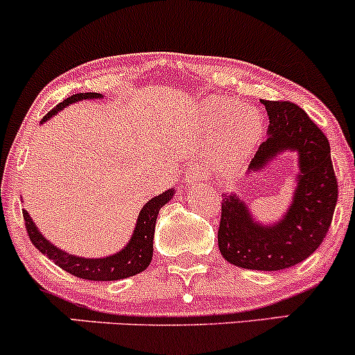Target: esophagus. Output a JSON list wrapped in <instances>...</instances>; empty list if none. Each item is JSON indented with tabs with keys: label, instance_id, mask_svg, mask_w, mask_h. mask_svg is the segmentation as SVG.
<instances>
[{
	"label": "esophagus",
	"instance_id": "obj_1",
	"mask_svg": "<svg viewBox=\"0 0 355 355\" xmlns=\"http://www.w3.org/2000/svg\"><path fill=\"white\" fill-rule=\"evenodd\" d=\"M185 178H187V180H189L190 183L203 182V180H205V172H203L200 166H193V168L187 170V172H185Z\"/></svg>",
	"mask_w": 355,
	"mask_h": 355
}]
</instances>
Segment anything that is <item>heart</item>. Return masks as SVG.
Returning <instances> with one entry per match:
<instances>
[{
	"instance_id": "1",
	"label": "heart",
	"mask_w": 355,
	"mask_h": 355,
	"mask_svg": "<svg viewBox=\"0 0 355 355\" xmlns=\"http://www.w3.org/2000/svg\"><path fill=\"white\" fill-rule=\"evenodd\" d=\"M211 126L218 130L207 145L210 165L218 172L242 168L262 133L259 113L237 101H222L214 107Z\"/></svg>"
}]
</instances>
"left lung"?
Returning <instances> with one entry per match:
<instances>
[{"mask_svg": "<svg viewBox=\"0 0 355 355\" xmlns=\"http://www.w3.org/2000/svg\"><path fill=\"white\" fill-rule=\"evenodd\" d=\"M268 138L248 165L259 173L279 153H299V175L292 203L274 225L252 217L245 202L225 195L218 225V248L227 262L248 270H282L312 255L324 242L337 203V178L331 145L322 130L292 101L262 100Z\"/></svg>", "mask_w": 355, "mask_h": 355, "instance_id": "obj_1", "label": "left lung"}]
</instances>
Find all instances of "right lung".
Returning a JSON list of instances; mask_svg holds the SVG:
<instances>
[{"instance_id":"1","label":"right lung","mask_w":355,"mask_h":355,"mask_svg":"<svg viewBox=\"0 0 355 355\" xmlns=\"http://www.w3.org/2000/svg\"><path fill=\"white\" fill-rule=\"evenodd\" d=\"M95 98H101L100 93L89 92L71 95L70 98L63 100L60 105H56V107L43 118V121L50 120V118L53 115H56L60 110L75 103V101ZM172 197L173 189L166 190L164 193L158 195V197H153L152 200L146 202V205L141 209L140 214H138L137 227L135 230H133L130 242L126 243V247L121 248L116 254L103 257V259H83V257H76L60 250L58 247L53 245L51 242H48V240L40 234V230L36 229L33 220H31L26 210H23L24 227H26L28 237H30L31 243H33L43 255H46L48 259L53 260L60 268L67 270L68 274L78 277V279L101 280V282H105V280H120L126 279V277L140 274V272H144L145 268L150 266L153 255V234L158 211H160V209L166 202L172 200Z\"/></svg>"}]
</instances>
